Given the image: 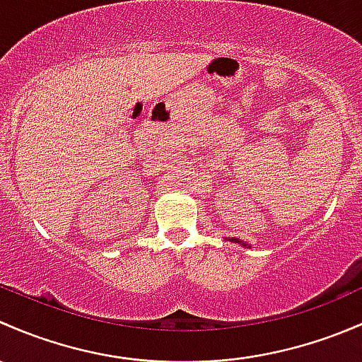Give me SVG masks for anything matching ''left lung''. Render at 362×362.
<instances>
[{"label": "left lung", "instance_id": "left-lung-1", "mask_svg": "<svg viewBox=\"0 0 362 362\" xmlns=\"http://www.w3.org/2000/svg\"><path fill=\"white\" fill-rule=\"evenodd\" d=\"M230 242H235V244H240L242 247H251V245H249V244H245V242H242L240 238H232V240H230Z\"/></svg>", "mask_w": 362, "mask_h": 362}]
</instances>
